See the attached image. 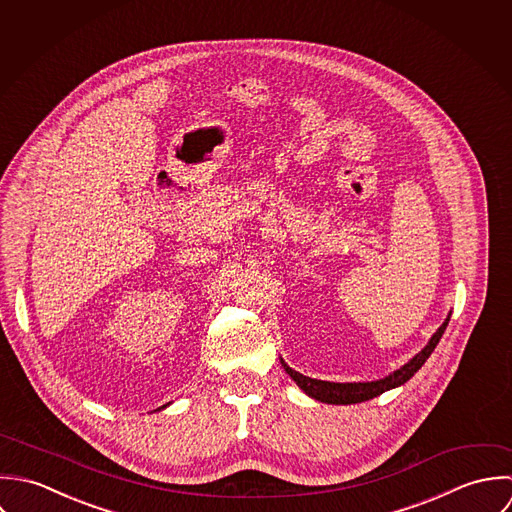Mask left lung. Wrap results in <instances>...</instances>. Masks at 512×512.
<instances>
[{"mask_svg":"<svg viewBox=\"0 0 512 512\" xmlns=\"http://www.w3.org/2000/svg\"><path fill=\"white\" fill-rule=\"evenodd\" d=\"M449 324V316L445 318V322L437 328V332L429 338L427 346L415 354L408 364H404L400 370H396L394 374L382 378V380H376V382H346V384H340V382H324V380H314V378H308L299 374L297 370L289 368L283 360V368L285 372L297 382V386L318 402L322 404H336V406H348V404H360V402H368L392 388H398L402 384H406L409 378L425 364V360L431 356V352L435 350V346L439 344L445 328Z\"/></svg>","mask_w":512,"mask_h":512,"instance_id":"8db88e82","label":"left lung"}]
</instances>
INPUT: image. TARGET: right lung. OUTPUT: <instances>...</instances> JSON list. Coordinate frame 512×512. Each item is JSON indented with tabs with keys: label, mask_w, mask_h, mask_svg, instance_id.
I'll return each instance as SVG.
<instances>
[{
	"label": "right lung",
	"mask_w": 512,
	"mask_h": 512,
	"mask_svg": "<svg viewBox=\"0 0 512 512\" xmlns=\"http://www.w3.org/2000/svg\"><path fill=\"white\" fill-rule=\"evenodd\" d=\"M162 408H166V406H162Z\"/></svg>",
	"instance_id": "right-lung-1"
}]
</instances>
